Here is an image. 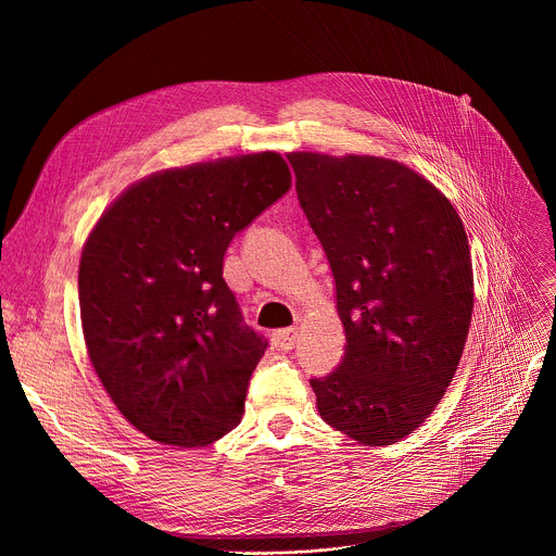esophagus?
Returning a JSON list of instances; mask_svg holds the SVG:
<instances>
[{
    "label": "esophagus",
    "instance_id": "obj_1",
    "mask_svg": "<svg viewBox=\"0 0 556 556\" xmlns=\"http://www.w3.org/2000/svg\"><path fill=\"white\" fill-rule=\"evenodd\" d=\"M298 338H300L298 327H293V329H281V331L275 333V342H277L279 349H283V352H290V349H293V346L298 344Z\"/></svg>",
    "mask_w": 556,
    "mask_h": 556
}]
</instances>
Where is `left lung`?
<instances>
[{
	"label": "left lung",
	"instance_id": "obj_1",
	"mask_svg": "<svg viewBox=\"0 0 556 556\" xmlns=\"http://www.w3.org/2000/svg\"><path fill=\"white\" fill-rule=\"evenodd\" d=\"M336 281L344 356L313 378L317 413L363 446H390L440 405L473 313L464 223L424 175L376 155L288 153Z\"/></svg>",
	"mask_w": 556,
	"mask_h": 556
}]
</instances>
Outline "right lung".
<instances>
[{
    "label": "right lung",
    "instance_id": "1",
    "mask_svg": "<svg viewBox=\"0 0 556 556\" xmlns=\"http://www.w3.org/2000/svg\"><path fill=\"white\" fill-rule=\"evenodd\" d=\"M290 189L275 151L146 175L87 233L78 263L87 356L149 440L198 448L237 428L266 352L223 279L233 233Z\"/></svg>",
    "mask_w": 556,
    "mask_h": 556
}]
</instances>
